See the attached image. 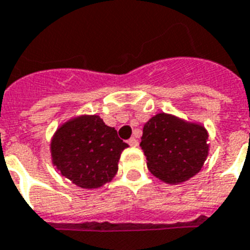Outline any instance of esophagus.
Instances as JSON below:
<instances>
[{"label":"esophagus","instance_id":"1","mask_svg":"<svg viewBox=\"0 0 250 250\" xmlns=\"http://www.w3.org/2000/svg\"><path fill=\"white\" fill-rule=\"evenodd\" d=\"M127 143L131 146H139V141H137V139H135V137H131Z\"/></svg>","mask_w":250,"mask_h":250}]
</instances>
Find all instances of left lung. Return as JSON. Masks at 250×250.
<instances>
[{
  "mask_svg": "<svg viewBox=\"0 0 250 250\" xmlns=\"http://www.w3.org/2000/svg\"><path fill=\"white\" fill-rule=\"evenodd\" d=\"M207 131L168 114H157L143 129L140 146L149 171L168 184H180L198 173L208 155Z\"/></svg>",
  "mask_w": 250,
  "mask_h": 250,
  "instance_id": "left-lung-1",
  "label": "left lung"
}]
</instances>
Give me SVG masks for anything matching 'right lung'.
I'll return each instance as SVG.
<instances>
[{"instance_id": "1", "label": "right lung", "mask_w": 250, "mask_h": 250, "mask_svg": "<svg viewBox=\"0 0 250 250\" xmlns=\"http://www.w3.org/2000/svg\"><path fill=\"white\" fill-rule=\"evenodd\" d=\"M128 147L99 115L79 117L56 131L52 162L62 176L83 188H100L118 171L122 151Z\"/></svg>"}]
</instances>
